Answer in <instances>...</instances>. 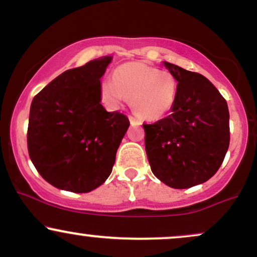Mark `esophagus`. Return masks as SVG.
Masks as SVG:
<instances>
[{"label": "esophagus", "mask_w": 257, "mask_h": 257, "mask_svg": "<svg viewBox=\"0 0 257 257\" xmlns=\"http://www.w3.org/2000/svg\"><path fill=\"white\" fill-rule=\"evenodd\" d=\"M129 122H131V124L132 125H134V124H138V125H140L141 124V122L139 119H137V118H134V117H129Z\"/></svg>", "instance_id": "34e87169"}]
</instances>
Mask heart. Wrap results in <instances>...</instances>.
Listing matches in <instances>:
<instances>
[{"label":"heart","mask_w":257,"mask_h":257,"mask_svg":"<svg viewBox=\"0 0 257 257\" xmlns=\"http://www.w3.org/2000/svg\"><path fill=\"white\" fill-rule=\"evenodd\" d=\"M178 87V79L170 72L143 63H126L114 70L113 79L100 83V99L108 108H118L129 98L139 118L156 120L173 108Z\"/></svg>","instance_id":"1"}]
</instances>
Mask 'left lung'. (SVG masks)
Returning <instances> with one entry per match:
<instances>
[{
  "label": "left lung",
  "mask_w": 257,
  "mask_h": 257,
  "mask_svg": "<svg viewBox=\"0 0 257 257\" xmlns=\"http://www.w3.org/2000/svg\"><path fill=\"white\" fill-rule=\"evenodd\" d=\"M163 65L178 79V96L169 116L144 124L145 149L156 178L181 190L208 181L219 170L229 146V112L204 76Z\"/></svg>",
  "instance_id": "left-lung-1"
}]
</instances>
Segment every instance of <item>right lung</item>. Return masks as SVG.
Listing matches in <instances>:
<instances>
[{"instance_id":"1","label":"right lung","mask_w":257,"mask_h":257,"mask_svg":"<svg viewBox=\"0 0 257 257\" xmlns=\"http://www.w3.org/2000/svg\"><path fill=\"white\" fill-rule=\"evenodd\" d=\"M112 57L67 70L31 102L28 150L40 175L75 193L95 190L110 176L128 131V117L100 104V78Z\"/></svg>"}]
</instances>
